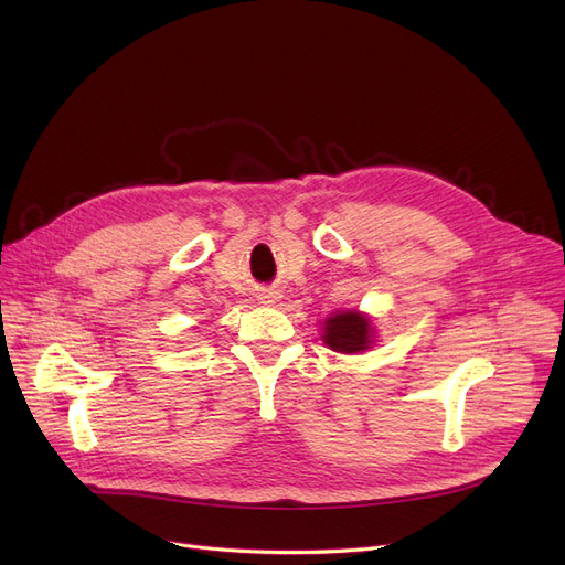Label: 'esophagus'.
Instances as JSON below:
<instances>
[{"label": "esophagus", "mask_w": 565, "mask_h": 565, "mask_svg": "<svg viewBox=\"0 0 565 565\" xmlns=\"http://www.w3.org/2000/svg\"><path fill=\"white\" fill-rule=\"evenodd\" d=\"M263 300H265L267 305H270V302H273V295H263Z\"/></svg>", "instance_id": "34e87169"}]
</instances>
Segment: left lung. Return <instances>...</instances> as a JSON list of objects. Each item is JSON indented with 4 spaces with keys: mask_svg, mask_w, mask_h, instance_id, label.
<instances>
[{
    "mask_svg": "<svg viewBox=\"0 0 565 565\" xmlns=\"http://www.w3.org/2000/svg\"><path fill=\"white\" fill-rule=\"evenodd\" d=\"M322 341L337 352H362L373 345L371 318L360 311H339L324 320Z\"/></svg>",
    "mask_w": 565,
    "mask_h": 565,
    "instance_id": "8db88e82",
    "label": "left lung"
}]
</instances>
